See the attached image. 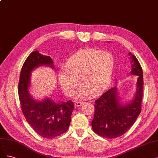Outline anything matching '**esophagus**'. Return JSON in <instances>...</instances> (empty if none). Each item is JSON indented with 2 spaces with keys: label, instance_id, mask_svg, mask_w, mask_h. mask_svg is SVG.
<instances>
[{
  "label": "esophagus",
  "instance_id": "34e87169",
  "mask_svg": "<svg viewBox=\"0 0 158 158\" xmlns=\"http://www.w3.org/2000/svg\"><path fill=\"white\" fill-rule=\"evenodd\" d=\"M83 104V102H79V101H76V102H75V103H74L75 106H77V107L81 106Z\"/></svg>",
  "mask_w": 158,
  "mask_h": 158
}]
</instances>
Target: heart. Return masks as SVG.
<instances>
[{"label":"heart","instance_id":"obj_1","mask_svg":"<svg viewBox=\"0 0 158 158\" xmlns=\"http://www.w3.org/2000/svg\"><path fill=\"white\" fill-rule=\"evenodd\" d=\"M115 58L109 52L94 48L81 50L66 61L64 69L58 73V82L64 93L71 96L77 85L76 97L83 98L102 92L110 83Z\"/></svg>","mask_w":158,"mask_h":158}]
</instances>
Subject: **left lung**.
I'll return each mask as SVG.
<instances>
[{
    "instance_id": "obj_1",
    "label": "left lung",
    "mask_w": 158,
    "mask_h": 158,
    "mask_svg": "<svg viewBox=\"0 0 158 158\" xmlns=\"http://www.w3.org/2000/svg\"><path fill=\"white\" fill-rule=\"evenodd\" d=\"M131 59L130 73L138 76L136 93L133 100L122 104L118 88L106 91L95 100V111L92 121L94 133L108 139H115L124 135L133 125L141 111L143 90V72L138 60L129 53Z\"/></svg>"
}]
</instances>
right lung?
<instances>
[{"instance_id":"add662e5","label":"right lung","mask_w":158,"mask_h":158,"mask_svg":"<svg viewBox=\"0 0 158 158\" xmlns=\"http://www.w3.org/2000/svg\"><path fill=\"white\" fill-rule=\"evenodd\" d=\"M44 65L54 69L53 61L50 56H44L37 50L29 54L20 73L18 94L22 112L27 123L40 136L52 139L68 129L74 106L70 100L57 103L47 97L37 100L30 94L31 72Z\"/></svg>"}]
</instances>
